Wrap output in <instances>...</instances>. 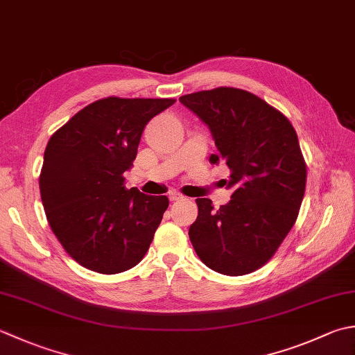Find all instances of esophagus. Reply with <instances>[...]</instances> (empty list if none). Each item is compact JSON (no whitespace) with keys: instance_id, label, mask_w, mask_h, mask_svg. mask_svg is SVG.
I'll list each match as a JSON object with an SVG mask.
<instances>
[{"instance_id":"esophagus-1","label":"esophagus","mask_w":355,"mask_h":355,"mask_svg":"<svg viewBox=\"0 0 355 355\" xmlns=\"http://www.w3.org/2000/svg\"><path fill=\"white\" fill-rule=\"evenodd\" d=\"M183 198H184L183 193H180V192H177V191L169 192V200H171V201H180V200H183Z\"/></svg>"}]
</instances>
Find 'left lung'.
I'll return each mask as SVG.
<instances>
[{
  "instance_id": "8db88e82",
  "label": "left lung",
  "mask_w": 355,
  "mask_h": 355,
  "mask_svg": "<svg viewBox=\"0 0 355 355\" xmlns=\"http://www.w3.org/2000/svg\"><path fill=\"white\" fill-rule=\"evenodd\" d=\"M207 126L217 146L212 163L231 169V201L214 209L197 198L189 239L215 272L245 275L272 259L300 211L306 163L297 132L280 110L237 87H215L180 96Z\"/></svg>"
}]
</instances>
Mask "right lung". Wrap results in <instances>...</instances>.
<instances>
[{
  "label": "right lung",
  "mask_w": 355,
  "mask_h": 355,
  "mask_svg": "<svg viewBox=\"0 0 355 355\" xmlns=\"http://www.w3.org/2000/svg\"><path fill=\"white\" fill-rule=\"evenodd\" d=\"M173 103L107 96L76 112L49 140L41 201L55 237L86 269L118 274L148 252L169 200L128 189L123 173L134 164L146 124Z\"/></svg>",
  "instance_id": "1"
}]
</instances>
